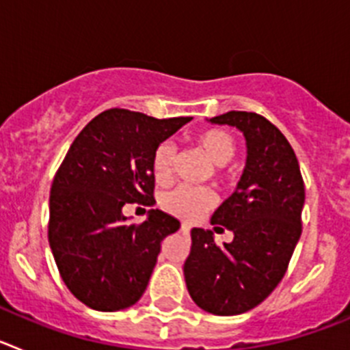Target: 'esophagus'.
Wrapping results in <instances>:
<instances>
[{
	"label": "esophagus",
	"mask_w": 350,
	"mask_h": 350,
	"mask_svg": "<svg viewBox=\"0 0 350 350\" xmlns=\"http://www.w3.org/2000/svg\"><path fill=\"white\" fill-rule=\"evenodd\" d=\"M180 230H182V233L187 234V233H189V231H191V226L187 224V222H182V228H180Z\"/></svg>",
	"instance_id": "34e87169"
}]
</instances>
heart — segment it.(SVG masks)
Segmentation results:
<instances>
[{"label":"heart","instance_id":"b5f03b06","mask_svg":"<svg viewBox=\"0 0 350 350\" xmlns=\"http://www.w3.org/2000/svg\"><path fill=\"white\" fill-rule=\"evenodd\" d=\"M196 144L215 163L226 165L237 154V142L233 135L224 129H206L196 137ZM177 152L168 142H163L152 154V173L156 182L166 184L172 178ZM215 203V194L206 187L178 185L161 196V206L182 219H196Z\"/></svg>","mask_w":350,"mask_h":350}]
</instances>
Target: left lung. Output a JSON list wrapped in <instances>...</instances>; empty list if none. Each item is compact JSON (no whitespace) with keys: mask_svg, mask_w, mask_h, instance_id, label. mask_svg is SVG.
Masks as SVG:
<instances>
[{"mask_svg":"<svg viewBox=\"0 0 350 350\" xmlns=\"http://www.w3.org/2000/svg\"><path fill=\"white\" fill-rule=\"evenodd\" d=\"M210 122L237 126L247 140L237 191L212 215V224L231 230L234 238L217 245L212 231L193 228L184 275L198 307L238 315L258 307L284 279L301 234L305 184L295 150L268 119L233 110Z\"/></svg>","mask_w":350,"mask_h":350,"instance_id":"obj_1","label":"left lung"}]
</instances>
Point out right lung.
<instances>
[{
    "mask_svg": "<svg viewBox=\"0 0 350 350\" xmlns=\"http://www.w3.org/2000/svg\"><path fill=\"white\" fill-rule=\"evenodd\" d=\"M191 117L154 119L110 108L89 122L68 148L51 187L49 243L71 295L100 312L142 298L161 242L180 222L161 210L128 222L122 206H150L152 154Z\"/></svg>",
    "mask_w": 350,
    "mask_h": 350,
    "instance_id": "obj_1",
    "label": "right lung"
}]
</instances>
